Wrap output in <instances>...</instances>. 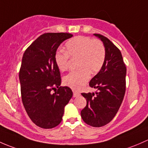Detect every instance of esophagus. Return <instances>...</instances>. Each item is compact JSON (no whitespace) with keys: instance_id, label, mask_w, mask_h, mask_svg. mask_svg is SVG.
Listing matches in <instances>:
<instances>
[{"instance_id":"obj_1","label":"esophagus","mask_w":148,"mask_h":148,"mask_svg":"<svg viewBox=\"0 0 148 148\" xmlns=\"http://www.w3.org/2000/svg\"><path fill=\"white\" fill-rule=\"evenodd\" d=\"M80 94L79 93V92H73V97H78L79 95H80Z\"/></svg>"}]
</instances>
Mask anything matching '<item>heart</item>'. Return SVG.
I'll use <instances>...</instances> for the list:
<instances>
[{
	"label": "heart",
	"instance_id": "1",
	"mask_svg": "<svg viewBox=\"0 0 148 148\" xmlns=\"http://www.w3.org/2000/svg\"><path fill=\"white\" fill-rule=\"evenodd\" d=\"M70 58L76 59L79 69L63 77V83L75 90H79L90 78V72L96 73L103 67L106 49L100 40L88 36H76L65 43V52H58L55 62L58 69L65 71L70 65Z\"/></svg>",
	"mask_w": 148,
	"mask_h": 148
}]
</instances>
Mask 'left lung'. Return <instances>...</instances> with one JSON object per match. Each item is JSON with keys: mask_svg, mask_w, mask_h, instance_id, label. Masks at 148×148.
I'll return each instance as SVG.
<instances>
[{"mask_svg": "<svg viewBox=\"0 0 148 148\" xmlns=\"http://www.w3.org/2000/svg\"><path fill=\"white\" fill-rule=\"evenodd\" d=\"M94 36L103 42L106 59L103 67L90 81L95 93H82L87 105L80 112L86 124L102 127L109 123L118 112L125 92L126 67L120 50L109 39L100 34Z\"/></svg>", "mask_w": 148, "mask_h": 148, "instance_id": "obj_1", "label": "left lung"}]
</instances>
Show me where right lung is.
Returning a JSON list of instances; mask_svg holds the SVG:
<instances>
[{"mask_svg": "<svg viewBox=\"0 0 148 148\" xmlns=\"http://www.w3.org/2000/svg\"><path fill=\"white\" fill-rule=\"evenodd\" d=\"M71 37L70 33H44L23 56L19 72L23 104L30 120L42 128L60 124L65 106L73 96L71 88L60 86V71L55 62L59 45Z\"/></svg>", "mask_w": 148, "mask_h": 148, "instance_id": "add662e5", "label": "right lung"}]
</instances>
